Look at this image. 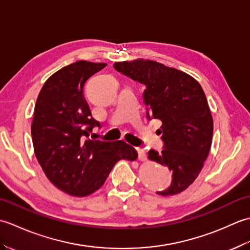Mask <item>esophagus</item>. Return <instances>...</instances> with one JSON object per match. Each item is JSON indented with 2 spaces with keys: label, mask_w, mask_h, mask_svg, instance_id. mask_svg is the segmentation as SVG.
Here are the masks:
<instances>
[{
  "label": "esophagus",
  "mask_w": 250,
  "mask_h": 250,
  "mask_svg": "<svg viewBox=\"0 0 250 250\" xmlns=\"http://www.w3.org/2000/svg\"><path fill=\"white\" fill-rule=\"evenodd\" d=\"M136 150H137V153H139L140 160L145 161L146 160V152H145V150L143 149V148H136Z\"/></svg>",
  "instance_id": "1"
}]
</instances>
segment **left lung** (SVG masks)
I'll return each mask as SVG.
<instances>
[{"instance_id":"8db88e82","label":"left lung","mask_w":250,"mask_h":250,"mask_svg":"<svg viewBox=\"0 0 250 250\" xmlns=\"http://www.w3.org/2000/svg\"><path fill=\"white\" fill-rule=\"evenodd\" d=\"M115 70L145 86L147 118L162 122L163 149L148 158L172 172V183L157 191L167 196L182 192L198 177L210 149L213 117L201 84L188 74L150 60L116 62Z\"/></svg>"}]
</instances>
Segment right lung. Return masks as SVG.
Here are the masks:
<instances>
[{
    "instance_id": "obj_1",
    "label": "right lung",
    "mask_w": 250,
    "mask_h": 250,
    "mask_svg": "<svg viewBox=\"0 0 250 250\" xmlns=\"http://www.w3.org/2000/svg\"><path fill=\"white\" fill-rule=\"evenodd\" d=\"M106 63L77 61L51 75L36 100L31 133L34 152L58 189L86 196L102 187L117 161H134L137 152L124 141L89 140L100 122L83 98L88 79Z\"/></svg>"
}]
</instances>
